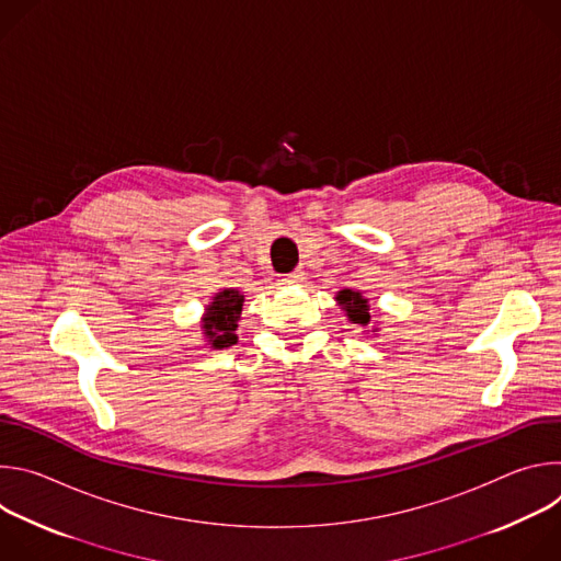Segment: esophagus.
<instances>
[{"instance_id": "1", "label": "esophagus", "mask_w": 561, "mask_h": 561, "mask_svg": "<svg viewBox=\"0 0 561 561\" xmlns=\"http://www.w3.org/2000/svg\"><path fill=\"white\" fill-rule=\"evenodd\" d=\"M306 277H304V271H293L288 275H284V284H301Z\"/></svg>"}]
</instances>
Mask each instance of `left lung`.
Segmentation results:
<instances>
[{"label":"left lung","instance_id":"left-lung-1","mask_svg":"<svg viewBox=\"0 0 561 561\" xmlns=\"http://www.w3.org/2000/svg\"><path fill=\"white\" fill-rule=\"evenodd\" d=\"M335 301L342 306V310L346 312L348 322L351 324H357L362 329H368L364 333H373L377 335L379 329L377 327H370V324H377V322H370V304L368 299L359 293V290H351V288H344L335 295Z\"/></svg>","mask_w":561,"mask_h":561}]
</instances>
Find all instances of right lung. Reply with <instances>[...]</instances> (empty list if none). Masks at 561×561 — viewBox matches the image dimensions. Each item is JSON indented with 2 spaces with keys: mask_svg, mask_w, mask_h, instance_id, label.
<instances>
[{
  "mask_svg": "<svg viewBox=\"0 0 561 561\" xmlns=\"http://www.w3.org/2000/svg\"><path fill=\"white\" fill-rule=\"evenodd\" d=\"M244 295L237 288H221L206 304L202 314V337L210 348H228L237 342V322L242 314Z\"/></svg>",
  "mask_w": 561,
  "mask_h": 561,
  "instance_id": "obj_1",
  "label": "right lung"
}]
</instances>
